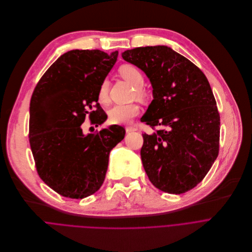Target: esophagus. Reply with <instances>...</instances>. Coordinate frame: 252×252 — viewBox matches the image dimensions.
<instances>
[{
  "label": "esophagus",
  "instance_id": "esophagus-1",
  "mask_svg": "<svg viewBox=\"0 0 252 252\" xmlns=\"http://www.w3.org/2000/svg\"><path fill=\"white\" fill-rule=\"evenodd\" d=\"M125 130H126V132H127V133H130V132H134V131H136V130H137V128H136V127H133V126H127V127L125 128Z\"/></svg>",
  "mask_w": 252,
  "mask_h": 252
}]
</instances>
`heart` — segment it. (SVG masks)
Here are the masks:
<instances>
[{"label":"heart","mask_w":252,"mask_h":252,"mask_svg":"<svg viewBox=\"0 0 252 252\" xmlns=\"http://www.w3.org/2000/svg\"><path fill=\"white\" fill-rule=\"evenodd\" d=\"M119 74L135 86L134 94L143 99L146 97L147 92L145 88L142 86L144 83V76L143 73L140 71L139 68L132 64H124L119 67ZM109 81L104 79L98 89V100L101 103H107L109 98ZM140 113V106L136 103H129V104H116L114 105L109 111V121L112 124H126L129 123L134 117H136Z\"/></svg>","instance_id":"obj_1"}]
</instances>
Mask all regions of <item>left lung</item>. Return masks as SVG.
Masks as SVG:
<instances>
[{
  "label": "left lung",
  "instance_id": "1",
  "mask_svg": "<svg viewBox=\"0 0 252 252\" xmlns=\"http://www.w3.org/2000/svg\"><path fill=\"white\" fill-rule=\"evenodd\" d=\"M122 58L142 69L153 86L154 99L141 121L152 129L165 126L143 134L145 172L165 192H187L203 181L220 151V119L209 80L165 45L129 49Z\"/></svg>",
  "mask_w": 252,
  "mask_h": 252
}]
</instances>
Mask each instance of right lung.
<instances>
[{
    "label": "right lung",
    "mask_w": 252,
    "mask_h": 252,
    "mask_svg": "<svg viewBox=\"0 0 252 252\" xmlns=\"http://www.w3.org/2000/svg\"><path fill=\"white\" fill-rule=\"evenodd\" d=\"M117 57L118 52L70 50L49 66L32 95L29 140L36 172L65 197L83 198L100 189L110 151L125 136L118 125L87 135L81 128L87 116L95 127L106 120L98 89Z\"/></svg>",
    "instance_id": "right-lung-1"
}]
</instances>
